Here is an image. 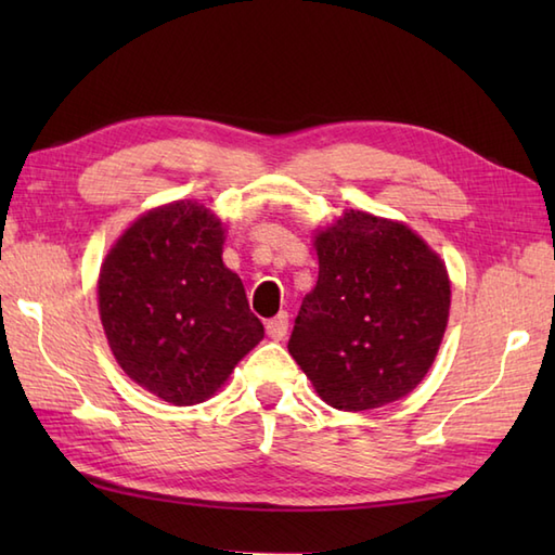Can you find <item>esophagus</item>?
<instances>
[{"label": "esophagus", "mask_w": 555, "mask_h": 555, "mask_svg": "<svg viewBox=\"0 0 555 555\" xmlns=\"http://www.w3.org/2000/svg\"><path fill=\"white\" fill-rule=\"evenodd\" d=\"M286 334H288V314L279 312L274 320L267 322V336L271 340H284Z\"/></svg>", "instance_id": "esophagus-1"}]
</instances>
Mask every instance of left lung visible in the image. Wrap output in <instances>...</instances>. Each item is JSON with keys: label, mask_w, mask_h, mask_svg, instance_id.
I'll use <instances>...</instances> for the list:
<instances>
[{"label": "left lung", "mask_w": 555, "mask_h": 555, "mask_svg": "<svg viewBox=\"0 0 555 555\" xmlns=\"http://www.w3.org/2000/svg\"><path fill=\"white\" fill-rule=\"evenodd\" d=\"M314 245L320 279L296 317L293 360L338 410L408 396L439 352L451 308L439 255L403 223L356 209Z\"/></svg>", "instance_id": "8db88e82"}]
</instances>
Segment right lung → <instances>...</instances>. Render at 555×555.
Returning <instances> with one entry per match:
<instances>
[{
    "mask_svg": "<svg viewBox=\"0 0 555 555\" xmlns=\"http://www.w3.org/2000/svg\"><path fill=\"white\" fill-rule=\"evenodd\" d=\"M209 209H152L100 271V317L121 370L173 405L203 403L264 336L238 274L221 262Z\"/></svg>",
    "mask_w": 555,
    "mask_h": 555,
    "instance_id": "1",
    "label": "right lung"
}]
</instances>
